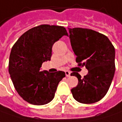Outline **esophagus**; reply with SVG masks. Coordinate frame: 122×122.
Wrapping results in <instances>:
<instances>
[{"label": "esophagus", "instance_id": "1", "mask_svg": "<svg viewBox=\"0 0 122 122\" xmlns=\"http://www.w3.org/2000/svg\"><path fill=\"white\" fill-rule=\"evenodd\" d=\"M65 73H66V76L67 77L70 76V72L69 71H65Z\"/></svg>", "mask_w": 122, "mask_h": 122}]
</instances>
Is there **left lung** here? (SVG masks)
Listing matches in <instances>:
<instances>
[{"label": "left lung", "mask_w": 122, "mask_h": 122, "mask_svg": "<svg viewBox=\"0 0 122 122\" xmlns=\"http://www.w3.org/2000/svg\"><path fill=\"white\" fill-rule=\"evenodd\" d=\"M69 37L76 61L85 66L88 74L84 78L77 72L71 76L78 78V83L71 89L78 102L92 104L106 95L115 74V48L104 35L88 29H70Z\"/></svg>", "instance_id": "1"}]
</instances>
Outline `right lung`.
Here are the masks:
<instances>
[{
	"label": "right lung",
	"instance_id": "add662e5",
	"mask_svg": "<svg viewBox=\"0 0 122 122\" xmlns=\"http://www.w3.org/2000/svg\"><path fill=\"white\" fill-rule=\"evenodd\" d=\"M63 35L67 36L64 27L43 24L25 32L12 47L9 72L15 90L29 103L50 102L66 76L64 71L41 70L42 63L51 60L53 44Z\"/></svg>",
	"mask_w": 122,
	"mask_h": 122
}]
</instances>
